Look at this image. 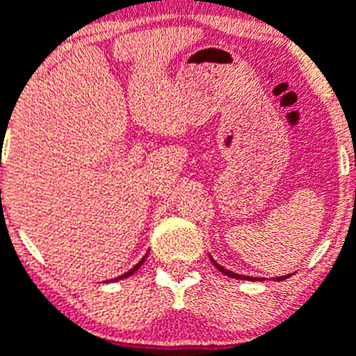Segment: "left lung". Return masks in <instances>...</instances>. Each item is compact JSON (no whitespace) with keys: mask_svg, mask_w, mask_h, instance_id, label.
Listing matches in <instances>:
<instances>
[{"mask_svg":"<svg viewBox=\"0 0 356 356\" xmlns=\"http://www.w3.org/2000/svg\"><path fill=\"white\" fill-rule=\"evenodd\" d=\"M210 261H212V264L216 266V268H217V270L220 271V273L226 275V277H229V278H236V280H255V278H252V277H245V275H236V273H233V271H229V270H224L222 266H220L219 262L213 261L212 257H210ZM289 277H291V275H285V277H278L277 280H285V278H289Z\"/></svg>","mask_w":356,"mask_h":356,"instance_id":"8db88e82","label":"left lung"}]
</instances>
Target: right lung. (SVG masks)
<instances>
[{"label":"right lung","mask_w":356,"mask_h":356,"mask_svg":"<svg viewBox=\"0 0 356 356\" xmlns=\"http://www.w3.org/2000/svg\"><path fill=\"white\" fill-rule=\"evenodd\" d=\"M146 257H147V254H146V255H144V257H143V259H140V261H139V262H137V264H136V266H134L132 270H130V271H127V273H125V275H122V277H118V278H113V280H109V282H118V280H123V278H129V277H130V275H134V273H136V271H137V270H139L140 266H143V264H144V261H146Z\"/></svg>","instance_id":"add662e5"}]
</instances>
